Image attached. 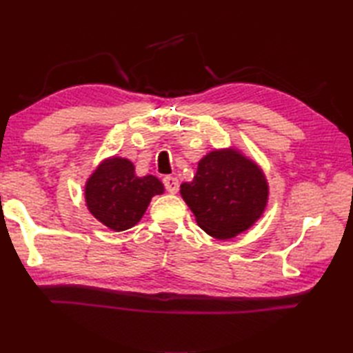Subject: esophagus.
I'll use <instances>...</instances> for the list:
<instances>
[{
    "label": "esophagus",
    "mask_w": 353,
    "mask_h": 353,
    "mask_svg": "<svg viewBox=\"0 0 353 353\" xmlns=\"http://www.w3.org/2000/svg\"><path fill=\"white\" fill-rule=\"evenodd\" d=\"M163 183L165 188L170 194H176L179 191V179L174 176H165L163 177Z\"/></svg>",
    "instance_id": "obj_1"
}]
</instances>
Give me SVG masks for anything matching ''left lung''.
Instances as JSON below:
<instances>
[{"mask_svg": "<svg viewBox=\"0 0 353 353\" xmlns=\"http://www.w3.org/2000/svg\"><path fill=\"white\" fill-rule=\"evenodd\" d=\"M268 194L264 171L235 147L206 153L192 181L181 185L197 224L216 239L249 230L265 212Z\"/></svg>", "mask_w": 353, "mask_h": 353, "instance_id": "8db88e82", "label": "left lung"}]
</instances>
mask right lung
Instances as JSON below:
<instances>
[{
	"label": "right lung",
	"instance_id": "add662e5",
	"mask_svg": "<svg viewBox=\"0 0 353 353\" xmlns=\"http://www.w3.org/2000/svg\"><path fill=\"white\" fill-rule=\"evenodd\" d=\"M163 192L159 179L153 174L137 176L133 162L119 156L103 159L85 183L88 211L115 232L138 224L152 199Z\"/></svg>",
	"mask_w": 353,
	"mask_h": 353
}]
</instances>
